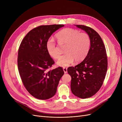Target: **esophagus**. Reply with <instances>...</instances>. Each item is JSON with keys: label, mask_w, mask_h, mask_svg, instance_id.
Listing matches in <instances>:
<instances>
[{"label": "esophagus", "mask_w": 122, "mask_h": 122, "mask_svg": "<svg viewBox=\"0 0 122 122\" xmlns=\"http://www.w3.org/2000/svg\"><path fill=\"white\" fill-rule=\"evenodd\" d=\"M63 69L64 72V73H65V74H66V73H67V68L64 67Z\"/></svg>", "instance_id": "1"}]
</instances>
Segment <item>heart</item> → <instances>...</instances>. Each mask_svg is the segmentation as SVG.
<instances>
[{"label": "heart", "mask_w": 122, "mask_h": 122, "mask_svg": "<svg viewBox=\"0 0 122 122\" xmlns=\"http://www.w3.org/2000/svg\"><path fill=\"white\" fill-rule=\"evenodd\" d=\"M55 37L60 46H65L64 52L66 54L57 61V65L66 67L72 64L74 60L78 63L85 58L91 46L90 37L87 34L80 33L74 29L65 28L58 32ZM46 48L51 57L56 59L60 57L59 49L52 38L47 41Z\"/></svg>", "instance_id": "heart-1"}]
</instances>
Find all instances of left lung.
Segmentation results:
<instances>
[{"label": "left lung", "instance_id": "8db88e82", "mask_svg": "<svg viewBox=\"0 0 122 122\" xmlns=\"http://www.w3.org/2000/svg\"><path fill=\"white\" fill-rule=\"evenodd\" d=\"M75 25L85 31L91 39L90 48L85 59L67 69L72 78V93L85 99L94 95L103 84L107 69V55L103 42L97 31L86 25Z\"/></svg>", "mask_w": 122, "mask_h": 122}]
</instances>
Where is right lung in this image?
Segmentation results:
<instances>
[{
	"label": "right lung",
	"mask_w": 122,
	"mask_h": 122,
	"mask_svg": "<svg viewBox=\"0 0 122 122\" xmlns=\"http://www.w3.org/2000/svg\"><path fill=\"white\" fill-rule=\"evenodd\" d=\"M63 25H41L30 31L19 47V72L25 87L37 99L46 100L55 94L64 74L61 67L50 70L54 61L48 54L46 43L51 36Z\"/></svg>",
	"instance_id": "add662e5"
}]
</instances>
